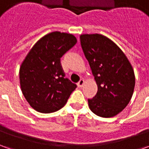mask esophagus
Segmentation results:
<instances>
[{"label": "esophagus", "mask_w": 149, "mask_h": 149, "mask_svg": "<svg viewBox=\"0 0 149 149\" xmlns=\"http://www.w3.org/2000/svg\"><path fill=\"white\" fill-rule=\"evenodd\" d=\"M84 79H81L80 81H79V82L77 83V85L79 86V87H81L83 84H84Z\"/></svg>", "instance_id": "34e87169"}]
</instances>
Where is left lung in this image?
<instances>
[{"instance_id": "left-lung-1", "label": "left lung", "mask_w": 149, "mask_h": 149, "mask_svg": "<svg viewBox=\"0 0 149 149\" xmlns=\"http://www.w3.org/2000/svg\"><path fill=\"white\" fill-rule=\"evenodd\" d=\"M98 90L88 99L92 112L101 117L117 115L131 100L135 87L133 68L121 49L100 34L80 37Z\"/></svg>"}]
</instances>
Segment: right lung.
<instances>
[{"mask_svg":"<svg viewBox=\"0 0 149 149\" xmlns=\"http://www.w3.org/2000/svg\"><path fill=\"white\" fill-rule=\"evenodd\" d=\"M77 40L72 34L52 32L37 41L20 68L22 93L37 112L50 113L64 107L77 84L65 78L61 58Z\"/></svg>","mask_w":149,"mask_h":149,"instance_id":"obj_1","label":"right lung"}]
</instances>
